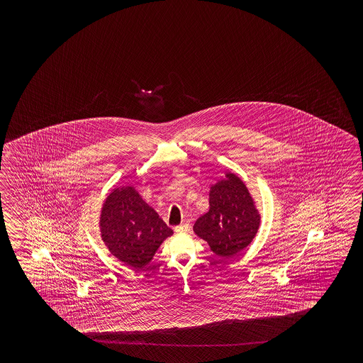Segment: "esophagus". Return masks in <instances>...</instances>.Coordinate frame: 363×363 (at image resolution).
<instances>
[{
	"instance_id": "esophagus-1",
	"label": "esophagus",
	"mask_w": 363,
	"mask_h": 363,
	"mask_svg": "<svg viewBox=\"0 0 363 363\" xmlns=\"http://www.w3.org/2000/svg\"><path fill=\"white\" fill-rule=\"evenodd\" d=\"M188 231H189V224L188 223L180 224V225L175 227V232L177 233H185V232Z\"/></svg>"
}]
</instances>
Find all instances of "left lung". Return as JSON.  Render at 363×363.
<instances>
[{
  "label": "left lung",
  "instance_id": "left-lung-1",
  "mask_svg": "<svg viewBox=\"0 0 363 363\" xmlns=\"http://www.w3.org/2000/svg\"><path fill=\"white\" fill-rule=\"evenodd\" d=\"M210 208L193 225L220 258H231L252 242L259 225V216L245 184L235 174L211 186Z\"/></svg>",
  "mask_w": 363,
  "mask_h": 363
}]
</instances>
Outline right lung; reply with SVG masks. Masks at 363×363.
I'll return each mask as SVG.
<instances>
[{"label":"right lung","mask_w":363,"mask_h":363,"mask_svg":"<svg viewBox=\"0 0 363 363\" xmlns=\"http://www.w3.org/2000/svg\"><path fill=\"white\" fill-rule=\"evenodd\" d=\"M171 235L170 227L132 188L114 189L104 203L102 240L113 255L133 269L147 266Z\"/></svg>","instance_id":"add662e5"}]
</instances>
